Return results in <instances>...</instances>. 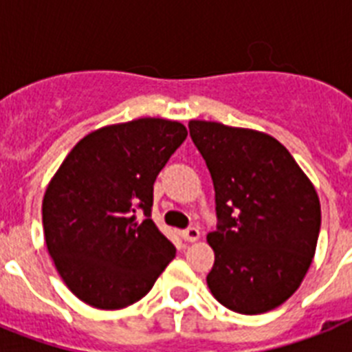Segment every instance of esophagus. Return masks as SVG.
Instances as JSON below:
<instances>
[{
    "instance_id": "obj_1",
    "label": "esophagus",
    "mask_w": 352,
    "mask_h": 352,
    "mask_svg": "<svg viewBox=\"0 0 352 352\" xmlns=\"http://www.w3.org/2000/svg\"><path fill=\"white\" fill-rule=\"evenodd\" d=\"M199 236H201V232H199V227L195 226L186 227V229L182 231V238L185 239V241H195V239H199Z\"/></svg>"
}]
</instances>
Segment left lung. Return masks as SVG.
I'll use <instances>...</instances> for the list:
<instances>
[{
    "label": "left lung",
    "instance_id": "8db88e82",
    "mask_svg": "<svg viewBox=\"0 0 352 352\" xmlns=\"http://www.w3.org/2000/svg\"><path fill=\"white\" fill-rule=\"evenodd\" d=\"M188 130L214 186L208 287L232 312L276 309L300 287L316 254V188L272 135L213 121H190Z\"/></svg>",
    "mask_w": 352,
    "mask_h": 352
}]
</instances>
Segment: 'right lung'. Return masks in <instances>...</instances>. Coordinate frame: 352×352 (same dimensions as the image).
Wrapping results in <instances>:
<instances>
[{"label":"right lung","instance_id":"right-lung-1","mask_svg":"<svg viewBox=\"0 0 352 352\" xmlns=\"http://www.w3.org/2000/svg\"><path fill=\"white\" fill-rule=\"evenodd\" d=\"M186 139L178 121L142 118L74 146L42 204L47 250L65 284L96 309L146 296L176 248L151 220L153 183Z\"/></svg>","mask_w":352,"mask_h":352}]
</instances>
